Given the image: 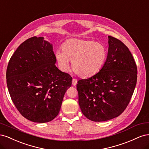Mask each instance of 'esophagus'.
<instances>
[{"mask_svg":"<svg viewBox=\"0 0 149 149\" xmlns=\"http://www.w3.org/2000/svg\"><path fill=\"white\" fill-rule=\"evenodd\" d=\"M77 82H78L77 79H73V80H72V84H73V86H75V85H76V84H77Z\"/></svg>","mask_w":149,"mask_h":149,"instance_id":"1","label":"esophagus"}]
</instances>
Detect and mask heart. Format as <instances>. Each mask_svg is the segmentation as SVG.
Instances as JSON below:
<instances>
[{
    "label": "heart",
    "instance_id": "b5f03b06",
    "mask_svg": "<svg viewBox=\"0 0 149 149\" xmlns=\"http://www.w3.org/2000/svg\"><path fill=\"white\" fill-rule=\"evenodd\" d=\"M55 59L63 71L72 68L81 77L88 78L101 70L107 57L106 47L101 43L91 40L71 38L61 46V51L55 53Z\"/></svg>",
    "mask_w": 149,
    "mask_h": 149
}]
</instances>
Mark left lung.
Returning <instances> with one entry per match:
<instances>
[{
    "mask_svg": "<svg viewBox=\"0 0 149 149\" xmlns=\"http://www.w3.org/2000/svg\"><path fill=\"white\" fill-rule=\"evenodd\" d=\"M108 39L107 59L101 70L76 85L81 110L94 122L109 120L123 113L137 83V66L129 48L113 37Z\"/></svg>",
    "mask_w": 149,
    "mask_h": 149,
    "instance_id": "left-lung-1",
    "label": "left lung"
}]
</instances>
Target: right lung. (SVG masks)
I'll return each mask as SVG.
<instances>
[{"instance_id": "add662e5", "label": "right lung", "mask_w": 149, "mask_h": 149, "mask_svg": "<svg viewBox=\"0 0 149 149\" xmlns=\"http://www.w3.org/2000/svg\"><path fill=\"white\" fill-rule=\"evenodd\" d=\"M52 44L43 37L27 39L10 58L6 72L12 100L25 118L48 123L58 114L72 77L55 66Z\"/></svg>"}]
</instances>
